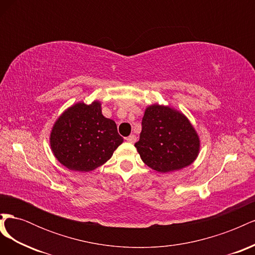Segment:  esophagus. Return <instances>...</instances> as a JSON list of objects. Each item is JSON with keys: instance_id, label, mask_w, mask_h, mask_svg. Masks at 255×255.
<instances>
[{"instance_id": "obj_1", "label": "esophagus", "mask_w": 255, "mask_h": 255, "mask_svg": "<svg viewBox=\"0 0 255 255\" xmlns=\"http://www.w3.org/2000/svg\"><path fill=\"white\" fill-rule=\"evenodd\" d=\"M126 140H127L128 142H129V143H135L136 140H137V138H136L135 135H129L128 137L126 138Z\"/></svg>"}]
</instances>
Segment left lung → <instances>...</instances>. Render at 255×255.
<instances>
[{
	"mask_svg": "<svg viewBox=\"0 0 255 255\" xmlns=\"http://www.w3.org/2000/svg\"><path fill=\"white\" fill-rule=\"evenodd\" d=\"M136 149L145 165L158 172L189 166L197 158L200 140L185 116L169 106L146 107Z\"/></svg>",
	"mask_w": 255,
	"mask_h": 255,
	"instance_id": "1",
	"label": "left lung"
}]
</instances>
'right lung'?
I'll list each match as a JSON object with an SVG mask.
<instances>
[{"label": "right lung", "instance_id": "1", "mask_svg": "<svg viewBox=\"0 0 255 255\" xmlns=\"http://www.w3.org/2000/svg\"><path fill=\"white\" fill-rule=\"evenodd\" d=\"M122 141L115 121L104 117L98 101L69 107L56 120L50 137L51 149L59 163L81 172L106 163Z\"/></svg>", "mask_w": 255, "mask_h": 255}]
</instances>
